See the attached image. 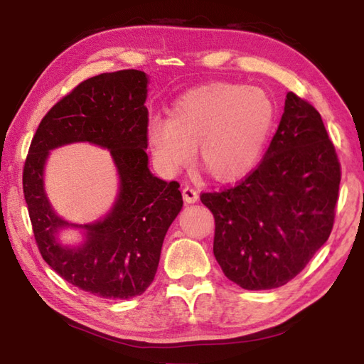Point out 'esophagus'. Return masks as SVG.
I'll list each match as a JSON object with an SVG mask.
<instances>
[{
	"mask_svg": "<svg viewBox=\"0 0 364 364\" xmlns=\"http://www.w3.org/2000/svg\"><path fill=\"white\" fill-rule=\"evenodd\" d=\"M182 196H183V201L187 204H195L198 199H199V193L193 188V187H183L182 190Z\"/></svg>",
	"mask_w": 364,
	"mask_h": 364,
	"instance_id": "esophagus-1",
	"label": "esophagus"
}]
</instances>
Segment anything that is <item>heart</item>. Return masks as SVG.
<instances>
[{
	"instance_id": "heart-1",
	"label": "heart",
	"mask_w": 364,
	"mask_h": 364,
	"mask_svg": "<svg viewBox=\"0 0 364 364\" xmlns=\"http://www.w3.org/2000/svg\"><path fill=\"white\" fill-rule=\"evenodd\" d=\"M277 121L275 102L261 87L203 85L183 92L166 119L152 117L146 141L161 169L174 174L195 157L215 179L235 182L259 165Z\"/></svg>"
}]
</instances>
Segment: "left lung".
Wrapping results in <instances>:
<instances>
[{"instance_id": "obj_1", "label": "left lung", "mask_w": 364, "mask_h": 364, "mask_svg": "<svg viewBox=\"0 0 364 364\" xmlns=\"http://www.w3.org/2000/svg\"><path fill=\"white\" fill-rule=\"evenodd\" d=\"M341 182L338 155L318 111L287 92L264 159L247 179L204 193L213 213V255L248 291L284 286L328 240Z\"/></svg>"}]
</instances>
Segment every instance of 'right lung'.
Returning <instances> with one entry per match:
<instances>
[{
    "instance_id": "obj_1",
    "label": "right lung",
    "mask_w": 364,
    "mask_h": 364,
    "mask_svg": "<svg viewBox=\"0 0 364 364\" xmlns=\"http://www.w3.org/2000/svg\"><path fill=\"white\" fill-rule=\"evenodd\" d=\"M147 85L149 77L135 69L85 80L41 121L25 161V201L43 261L70 284L103 299H132L151 286L168 228L183 205L179 183L149 169ZM73 142L108 149L120 179L110 212L92 224L64 220L45 191L49 151ZM69 227L84 234L78 245L58 239Z\"/></svg>"
}]
</instances>
